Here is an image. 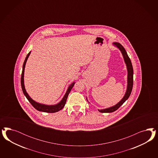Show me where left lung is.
Returning <instances> with one entry per match:
<instances>
[{
	"instance_id": "obj_1",
	"label": "left lung",
	"mask_w": 158,
	"mask_h": 158,
	"mask_svg": "<svg viewBox=\"0 0 158 158\" xmlns=\"http://www.w3.org/2000/svg\"><path fill=\"white\" fill-rule=\"evenodd\" d=\"M113 44L118 48H119V50H120L121 53H122V55L124 58V62L126 64L127 72H128L127 87V90H126L125 95L120 102H119L116 105L110 107V108L104 109V110H98V111L101 113H110V112H113L115 110H117L120 106L122 105L129 97L132 91L133 85V68L131 60H130V58L129 57L127 54L126 53L124 48L122 46V44H120L119 43H117V42H114Z\"/></svg>"
}]
</instances>
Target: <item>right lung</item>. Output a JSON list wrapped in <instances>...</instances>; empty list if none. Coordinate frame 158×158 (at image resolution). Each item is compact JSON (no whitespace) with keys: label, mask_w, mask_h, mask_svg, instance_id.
<instances>
[{"label":"right lung","mask_w":158,"mask_h":158,"mask_svg":"<svg viewBox=\"0 0 158 158\" xmlns=\"http://www.w3.org/2000/svg\"><path fill=\"white\" fill-rule=\"evenodd\" d=\"M30 54H31V52L27 54V57L25 58V60L24 64H23V71H22V73H21V87H22V90H23V91L24 93V95L27 97V98L28 99L29 102L32 104V105L34 106V108L36 110H39V111H42V112H48V113H54V112H58V111L62 110V108H64V106H65V103H66L67 98H68V96L69 95V93H70V91L71 90L73 86L75 85V82L72 83V84L69 86L67 92H66L65 96H64L62 100L61 101L57 104L54 105H44V104H39L38 102H35V101L33 100L29 97V96L28 94V93H27V91L25 90V89L24 83V69H25L26 62H27V61L28 60V58L29 56L30 55Z\"/></svg>","instance_id":"right-lung-1"}]
</instances>
